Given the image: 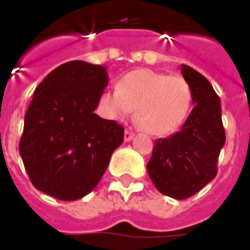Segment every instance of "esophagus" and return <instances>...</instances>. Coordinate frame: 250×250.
Segmentation results:
<instances>
[{"label": "esophagus", "instance_id": "34e87169", "mask_svg": "<svg viewBox=\"0 0 250 250\" xmlns=\"http://www.w3.org/2000/svg\"><path fill=\"white\" fill-rule=\"evenodd\" d=\"M134 136H135V134H134L132 131H130V130H125V142L132 141V138H134Z\"/></svg>", "mask_w": 250, "mask_h": 250}]
</instances>
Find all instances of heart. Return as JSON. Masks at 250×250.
I'll use <instances>...</instances> for the list:
<instances>
[{
    "label": "heart",
    "mask_w": 250,
    "mask_h": 250,
    "mask_svg": "<svg viewBox=\"0 0 250 250\" xmlns=\"http://www.w3.org/2000/svg\"><path fill=\"white\" fill-rule=\"evenodd\" d=\"M191 103V87L184 77L151 69L127 73L118 83V91H104L99 99L105 118L123 120L135 109V122L152 135L178 130Z\"/></svg>",
    "instance_id": "heart-1"
}]
</instances>
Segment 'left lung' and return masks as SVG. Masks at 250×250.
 I'll use <instances>...</instances> for the list:
<instances>
[{"mask_svg": "<svg viewBox=\"0 0 250 250\" xmlns=\"http://www.w3.org/2000/svg\"><path fill=\"white\" fill-rule=\"evenodd\" d=\"M181 71L193 92V111L182 128L155 141L147 173L158 191L175 199L198 193L217 175V161L225 145L221 100L199 72L182 64Z\"/></svg>", "mask_w": 250, "mask_h": 250, "instance_id": "8db88e82", "label": "left lung"}]
</instances>
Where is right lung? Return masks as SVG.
<instances>
[{"mask_svg":"<svg viewBox=\"0 0 250 250\" xmlns=\"http://www.w3.org/2000/svg\"><path fill=\"white\" fill-rule=\"evenodd\" d=\"M103 65L65 62L39 84L26 111L20 155L37 190L76 201L96 188L125 128L93 111L108 85Z\"/></svg>","mask_w":250,"mask_h":250,"instance_id":"obj_1","label":"right lung"}]
</instances>
